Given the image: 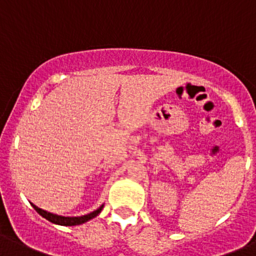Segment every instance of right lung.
<instances>
[{
	"mask_svg": "<svg viewBox=\"0 0 256 256\" xmlns=\"http://www.w3.org/2000/svg\"><path fill=\"white\" fill-rule=\"evenodd\" d=\"M32 207L35 208V211L38 212L39 214H42L44 218H46L48 221L52 222V224H56V225H62V226H76V225H80V224H84V222L90 221L92 220L93 217H96L100 212L102 211L104 206H101L100 208H97L96 211L90 212V214H84V216H80V217H64V216H58V214H52L50 212L44 211V210L39 208L35 204H32Z\"/></svg>",
	"mask_w": 256,
	"mask_h": 256,
	"instance_id": "right-lung-1",
	"label": "right lung"
}]
</instances>
